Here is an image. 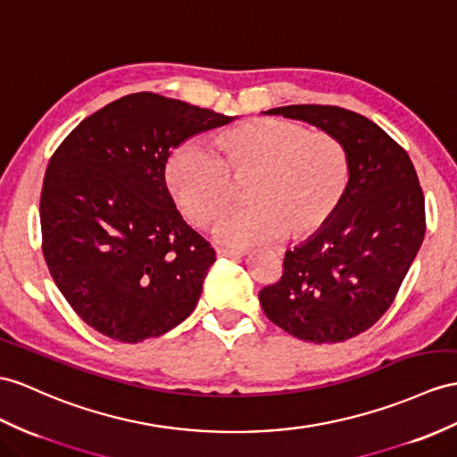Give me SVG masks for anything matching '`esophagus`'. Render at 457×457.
<instances>
[{"mask_svg":"<svg viewBox=\"0 0 457 457\" xmlns=\"http://www.w3.org/2000/svg\"><path fill=\"white\" fill-rule=\"evenodd\" d=\"M219 258H232V260H240L242 258V252H235V250H227V248H217L215 250Z\"/></svg>","mask_w":457,"mask_h":457,"instance_id":"esophagus-1","label":"esophagus"}]
</instances>
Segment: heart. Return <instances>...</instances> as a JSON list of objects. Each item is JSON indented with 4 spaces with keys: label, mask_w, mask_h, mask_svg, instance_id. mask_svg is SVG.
<instances>
[{
    "label": "heart",
    "mask_w": 457,
    "mask_h": 457,
    "mask_svg": "<svg viewBox=\"0 0 457 457\" xmlns=\"http://www.w3.org/2000/svg\"><path fill=\"white\" fill-rule=\"evenodd\" d=\"M209 147L211 157L195 147L176 151L166 164V186L186 219L209 228L232 205V186L246 184V209L217 228V238L228 246L314 238L349 194L351 159L345 145L293 120L242 121L211 136Z\"/></svg>",
    "instance_id": "heart-1"
}]
</instances>
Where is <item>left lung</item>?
<instances>
[{
    "label": "left lung",
    "instance_id": "8db88e82",
    "mask_svg": "<svg viewBox=\"0 0 457 457\" xmlns=\"http://www.w3.org/2000/svg\"><path fill=\"white\" fill-rule=\"evenodd\" d=\"M265 114L308 121L349 153L351 186L339 213L288 250L281 279L260 291L265 316L310 343H341L392 306L425 238V195L402 145L353 110L291 104Z\"/></svg>",
    "mask_w": 457,
    "mask_h": 457
}]
</instances>
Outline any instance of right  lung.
Segmentation results:
<instances>
[{
  "label": "right lung",
  "mask_w": 457,
  "mask_h": 457,
  "mask_svg": "<svg viewBox=\"0 0 457 457\" xmlns=\"http://www.w3.org/2000/svg\"><path fill=\"white\" fill-rule=\"evenodd\" d=\"M232 118L154 93H133L85 118L48 162L40 194L42 253L87 326L139 343L194 312L215 262L166 187L172 151Z\"/></svg>",
  "instance_id": "1"
}]
</instances>
